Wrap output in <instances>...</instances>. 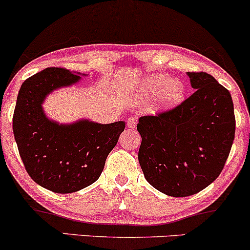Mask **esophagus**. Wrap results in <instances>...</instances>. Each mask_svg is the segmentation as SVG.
<instances>
[{"mask_svg": "<svg viewBox=\"0 0 250 250\" xmlns=\"http://www.w3.org/2000/svg\"><path fill=\"white\" fill-rule=\"evenodd\" d=\"M137 125V117L136 116H130L127 120V125L128 128H135Z\"/></svg>", "mask_w": 250, "mask_h": 250, "instance_id": "obj_1", "label": "esophagus"}]
</instances>
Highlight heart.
Segmentation results:
<instances>
[{"mask_svg": "<svg viewBox=\"0 0 250 250\" xmlns=\"http://www.w3.org/2000/svg\"><path fill=\"white\" fill-rule=\"evenodd\" d=\"M185 84L180 81H173L170 76L156 74L148 77L141 85L140 93L142 97L159 95L160 108H171L182 102L185 97Z\"/></svg>", "mask_w": 250, "mask_h": 250, "instance_id": "heart-1", "label": "heart"}]
</instances>
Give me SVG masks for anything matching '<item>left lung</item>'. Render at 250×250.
Returning a JSON list of instances; mask_svg holds the SVG:
<instances>
[{"instance_id": "1", "label": "left lung", "mask_w": 250, "mask_h": 250, "mask_svg": "<svg viewBox=\"0 0 250 250\" xmlns=\"http://www.w3.org/2000/svg\"><path fill=\"white\" fill-rule=\"evenodd\" d=\"M194 93L155 116H142L139 162L146 180L174 197L194 195L217 179L235 136L230 93L207 73H187Z\"/></svg>"}]
</instances>
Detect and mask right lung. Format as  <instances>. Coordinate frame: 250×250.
<instances>
[{"instance_id":"right-lung-1","label":"right lung","mask_w":250,"mask_h":250,"mask_svg":"<svg viewBox=\"0 0 250 250\" xmlns=\"http://www.w3.org/2000/svg\"><path fill=\"white\" fill-rule=\"evenodd\" d=\"M80 75L64 68H47L27 79L13 116L25 170L37 185L57 194L74 193L95 182L125 127L123 121L101 125L89 120L60 125L45 116L42 103L47 95L75 84Z\"/></svg>"}]
</instances>
